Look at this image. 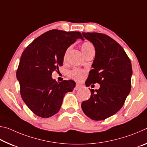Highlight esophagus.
Here are the masks:
<instances>
[{"label":"esophagus","mask_w":147,"mask_h":147,"mask_svg":"<svg viewBox=\"0 0 147 147\" xmlns=\"http://www.w3.org/2000/svg\"><path fill=\"white\" fill-rule=\"evenodd\" d=\"M82 85H81V84L77 83V84H76L75 88H74V89H75V90H78V89H80V88H82Z\"/></svg>","instance_id":"34e87169"}]
</instances>
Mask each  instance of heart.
<instances>
[{
  "label": "heart",
  "instance_id": "obj_1",
  "mask_svg": "<svg viewBox=\"0 0 147 147\" xmlns=\"http://www.w3.org/2000/svg\"><path fill=\"white\" fill-rule=\"evenodd\" d=\"M70 49L71 47H69V48L66 50L65 52L63 57L64 59H65V58H67V54ZM81 49L82 51L83 52V53L84 54V55H86V54L90 53L91 51H94V47L93 46V45L90 42L88 41L84 42V43L82 45ZM69 76H70L71 78L76 80L77 81H81L85 78L86 71L80 69H74L73 70L69 72Z\"/></svg>",
  "mask_w": 147,
  "mask_h": 147
}]
</instances>
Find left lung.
Returning a JSON list of instances; mask_svg holds the SVG:
<instances>
[{
	"instance_id": "obj_1",
	"label": "left lung",
	"mask_w": 147,
	"mask_h": 147,
	"mask_svg": "<svg viewBox=\"0 0 147 147\" xmlns=\"http://www.w3.org/2000/svg\"><path fill=\"white\" fill-rule=\"evenodd\" d=\"M82 35L95 49L93 69L86 85L98 83L100 88L90 89V98L82 103V109L93 120H104L120 110L130 93L131 61L123 47L107 35L96 32Z\"/></svg>"
}]
</instances>
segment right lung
Instances as JSON below:
<instances>
[{
	"label": "right lung",
	"instance_id": "add662e5",
	"mask_svg": "<svg viewBox=\"0 0 147 147\" xmlns=\"http://www.w3.org/2000/svg\"><path fill=\"white\" fill-rule=\"evenodd\" d=\"M80 38L84 40L79 32L52 30L34 39L23 51L17 78L22 98L36 115L48 118L55 115L65 94L75 87L71 80L57 82L52 73L63 65L68 47Z\"/></svg>",
	"mask_w": 147,
	"mask_h": 147
}]
</instances>
